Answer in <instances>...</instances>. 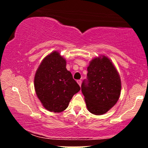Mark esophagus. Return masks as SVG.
Instances as JSON below:
<instances>
[{
	"label": "esophagus",
	"instance_id": "34e87169",
	"mask_svg": "<svg viewBox=\"0 0 148 148\" xmlns=\"http://www.w3.org/2000/svg\"><path fill=\"white\" fill-rule=\"evenodd\" d=\"M77 83H78V84H79V86H81V83H82V81H81V80H78Z\"/></svg>",
	"mask_w": 148,
	"mask_h": 148
}]
</instances>
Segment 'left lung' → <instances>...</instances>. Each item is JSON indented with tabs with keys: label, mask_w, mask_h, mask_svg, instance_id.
<instances>
[{
	"label": "left lung",
	"mask_w": 148,
	"mask_h": 148,
	"mask_svg": "<svg viewBox=\"0 0 148 148\" xmlns=\"http://www.w3.org/2000/svg\"><path fill=\"white\" fill-rule=\"evenodd\" d=\"M88 110L95 115H102L119 99L121 81L115 66L108 58H95L88 67L87 79L81 84Z\"/></svg>",
	"instance_id": "8db88e82"
}]
</instances>
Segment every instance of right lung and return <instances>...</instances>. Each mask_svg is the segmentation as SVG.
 <instances>
[{"instance_id":"right-lung-1","label":"right lung","mask_w":148,"mask_h":148,"mask_svg":"<svg viewBox=\"0 0 148 148\" xmlns=\"http://www.w3.org/2000/svg\"><path fill=\"white\" fill-rule=\"evenodd\" d=\"M37 97L47 110L60 113L68 106L80 86L66 69V61L58 52L47 56L39 66L34 79Z\"/></svg>"}]
</instances>
